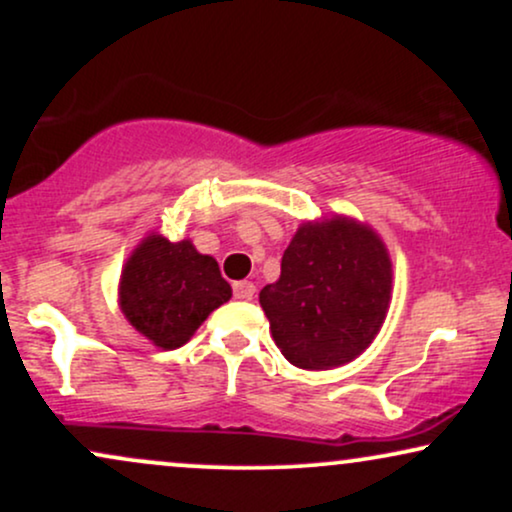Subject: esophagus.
<instances>
[{"label":"esophagus","instance_id":"1","mask_svg":"<svg viewBox=\"0 0 512 512\" xmlns=\"http://www.w3.org/2000/svg\"><path fill=\"white\" fill-rule=\"evenodd\" d=\"M233 296H236L238 301H250V298L255 296V284H252V281H236V284H233Z\"/></svg>","mask_w":512,"mask_h":512}]
</instances>
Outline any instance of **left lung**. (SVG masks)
<instances>
[{
    "label": "left lung",
    "instance_id": "obj_1",
    "mask_svg": "<svg viewBox=\"0 0 512 512\" xmlns=\"http://www.w3.org/2000/svg\"><path fill=\"white\" fill-rule=\"evenodd\" d=\"M392 301V260L383 238L354 216L303 221L260 291L276 346L303 370L351 363L373 344Z\"/></svg>",
    "mask_w": 512,
    "mask_h": 512
}]
</instances>
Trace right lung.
Here are the masks:
<instances>
[{"label":"right lung","instance_id":"obj_1","mask_svg":"<svg viewBox=\"0 0 512 512\" xmlns=\"http://www.w3.org/2000/svg\"><path fill=\"white\" fill-rule=\"evenodd\" d=\"M233 296L219 262L190 238L151 231L122 264L117 303L129 325L163 351L187 344L209 313Z\"/></svg>","mask_w":512,"mask_h":512}]
</instances>
